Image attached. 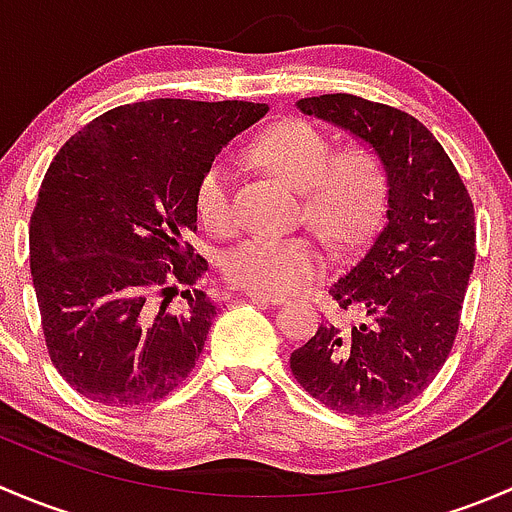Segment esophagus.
<instances>
[{"instance_id":"1","label":"esophagus","mask_w":512,"mask_h":512,"mask_svg":"<svg viewBox=\"0 0 512 512\" xmlns=\"http://www.w3.org/2000/svg\"><path fill=\"white\" fill-rule=\"evenodd\" d=\"M247 297L252 302H262V304H282L285 302V294H277V292H260V289H250Z\"/></svg>"}]
</instances>
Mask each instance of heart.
I'll return each mask as SVG.
<instances>
[{
	"mask_svg": "<svg viewBox=\"0 0 512 512\" xmlns=\"http://www.w3.org/2000/svg\"><path fill=\"white\" fill-rule=\"evenodd\" d=\"M255 156L302 193L307 220L339 250L361 245L381 220L386 205V168L366 146L337 151L314 123L292 118L262 133ZM232 175L215 160L195 185V213L215 235L235 225L230 200ZM324 267L317 240L309 235L247 237L227 250L223 270L232 282L262 292H285L312 280Z\"/></svg>",
	"mask_w": 512,
	"mask_h": 512,
	"instance_id": "heart-1",
	"label": "heart"
}]
</instances>
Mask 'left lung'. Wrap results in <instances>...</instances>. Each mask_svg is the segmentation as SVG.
Segmentation results:
<instances>
[{
  "label": "left lung",
  "mask_w": 512,
  "mask_h": 512,
  "mask_svg": "<svg viewBox=\"0 0 512 512\" xmlns=\"http://www.w3.org/2000/svg\"><path fill=\"white\" fill-rule=\"evenodd\" d=\"M304 116L342 128L386 168V220L329 287L359 322L322 324L289 356L294 379L349 416L411 404L446 364L476 262L473 203L433 133L399 108L352 94L299 98Z\"/></svg>",
  "instance_id": "8db88e82"
}]
</instances>
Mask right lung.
Returning <instances> with one entry per match:
<instances>
[{
    "label": "right lung",
    "mask_w": 512,
    "mask_h": 512,
    "mask_svg": "<svg viewBox=\"0 0 512 512\" xmlns=\"http://www.w3.org/2000/svg\"><path fill=\"white\" fill-rule=\"evenodd\" d=\"M270 111L250 101L153 98L86 123L41 183L29 262L59 374L103 406H143L178 389L218 304L193 287L208 270L185 237L195 185L215 156ZM191 289L180 313L167 302Z\"/></svg>",
    "instance_id": "right-lung-1"
}]
</instances>
